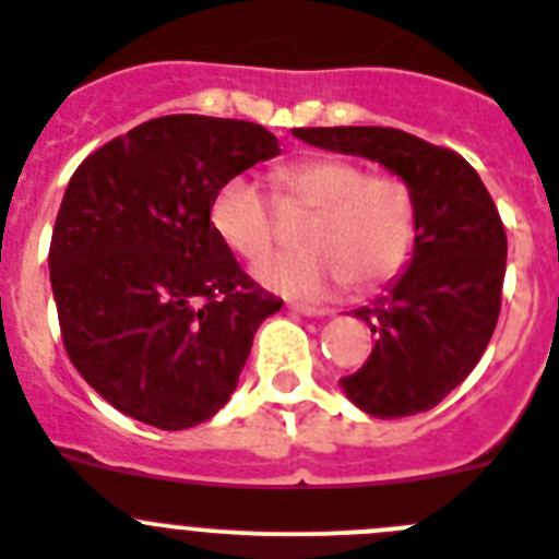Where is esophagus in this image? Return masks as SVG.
<instances>
[{
	"label": "esophagus",
	"mask_w": 559,
	"mask_h": 559,
	"mask_svg": "<svg viewBox=\"0 0 559 559\" xmlns=\"http://www.w3.org/2000/svg\"><path fill=\"white\" fill-rule=\"evenodd\" d=\"M289 309L298 314H304V318H326V314H332V309L309 307V304H289Z\"/></svg>",
	"instance_id": "1"
}]
</instances>
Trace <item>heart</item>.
Segmentation results:
<instances>
[{
  "mask_svg": "<svg viewBox=\"0 0 559 559\" xmlns=\"http://www.w3.org/2000/svg\"><path fill=\"white\" fill-rule=\"evenodd\" d=\"M284 211L312 213L300 227L304 250L259 266L275 293L323 298L348 278L373 289L407 264L416 241V205L405 182L368 177L343 157H309L278 174ZM211 227L241 261L266 259L275 245V211L252 179L236 177L211 202Z\"/></svg>",
  "mask_w": 559,
  "mask_h": 559,
  "instance_id": "obj_1",
  "label": "heart"
}]
</instances>
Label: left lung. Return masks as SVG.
<instances>
[{
    "mask_svg": "<svg viewBox=\"0 0 559 559\" xmlns=\"http://www.w3.org/2000/svg\"><path fill=\"white\" fill-rule=\"evenodd\" d=\"M293 134L314 148L380 163L414 197V252L371 307L352 312L377 343L340 388L377 419L430 411L478 366L501 312L507 233L492 197L467 159L400 129L332 126Z\"/></svg>",
    "mask_w": 559,
    "mask_h": 559,
    "instance_id": "8db88e82",
    "label": "left lung"
}]
</instances>
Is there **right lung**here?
<instances>
[{"label": "right lung", "mask_w": 559, "mask_h": 559, "mask_svg": "<svg viewBox=\"0 0 559 559\" xmlns=\"http://www.w3.org/2000/svg\"><path fill=\"white\" fill-rule=\"evenodd\" d=\"M281 154L250 120L165 115L78 165L50 241L72 366L111 407L186 430L227 405L252 337L284 300L211 227L225 182Z\"/></svg>", "instance_id": "right-lung-1"}]
</instances>
